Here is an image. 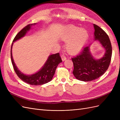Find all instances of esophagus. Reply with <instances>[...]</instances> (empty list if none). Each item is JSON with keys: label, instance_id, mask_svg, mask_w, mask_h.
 I'll list each match as a JSON object with an SVG mask.
<instances>
[{"label": "esophagus", "instance_id": "1", "mask_svg": "<svg viewBox=\"0 0 120 120\" xmlns=\"http://www.w3.org/2000/svg\"><path fill=\"white\" fill-rule=\"evenodd\" d=\"M61 59H62L63 61H64L67 59V57L66 56L64 55V54H62V55L61 56Z\"/></svg>", "mask_w": 120, "mask_h": 120}]
</instances>
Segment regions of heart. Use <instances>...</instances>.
Masks as SVG:
<instances>
[{
	"instance_id": "1",
	"label": "heart",
	"mask_w": 120,
	"mask_h": 120,
	"mask_svg": "<svg viewBox=\"0 0 120 120\" xmlns=\"http://www.w3.org/2000/svg\"><path fill=\"white\" fill-rule=\"evenodd\" d=\"M88 38V31L77 27H68L61 36L63 41H68L66 43V49L71 53H75L80 51L86 45Z\"/></svg>"
}]
</instances>
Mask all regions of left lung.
Listing matches in <instances>:
<instances>
[{
	"label": "left lung",
	"mask_w": 120,
	"mask_h": 120,
	"mask_svg": "<svg viewBox=\"0 0 120 120\" xmlns=\"http://www.w3.org/2000/svg\"><path fill=\"white\" fill-rule=\"evenodd\" d=\"M95 39L98 41L105 49L104 56L101 59H94L90 52V45L85 47L78 55L71 58L74 64L72 71L75 78L79 81L90 82L102 75L109 67L112 48L108 34L98 25L94 24Z\"/></svg>",
	"instance_id": "8db88e82"
}]
</instances>
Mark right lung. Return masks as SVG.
I'll return each mask as SVG.
<instances>
[{
    "mask_svg": "<svg viewBox=\"0 0 120 120\" xmlns=\"http://www.w3.org/2000/svg\"><path fill=\"white\" fill-rule=\"evenodd\" d=\"M35 24L36 23L28 24L16 34L13 39L11 48V60L12 64L14 71L18 77L21 80L31 85L38 86L45 84L52 80L57 66L60 63L62 62V60H61L59 53L52 54L49 56L44 66L42 67L41 70L36 73L31 75H25L18 69L14 62L12 56V47L13 43L14 41L23 37L26 32L30 30L32 25Z\"/></svg>",
    "mask_w": 120,
    "mask_h": 120,
    "instance_id": "right-lung-1",
    "label": "right lung"
}]
</instances>
